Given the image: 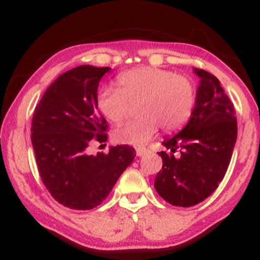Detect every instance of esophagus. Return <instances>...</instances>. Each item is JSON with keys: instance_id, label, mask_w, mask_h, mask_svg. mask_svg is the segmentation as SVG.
I'll use <instances>...</instances> for the list:
<instances>
[{"instance_id": "obj_1", "label": "esophagus", "mask_w": 260, "mask_h": 260, "mask_svg": "<svg viewBox=\"0 0 260 260\" xmlns=\"http://www.w3.org/2000/svg\"><path fill=\"white\" fill-rule=\"evenodd\" d=\"M148 152V149L147 148H137L136 149V154H137V156H143V155H145Z\"/></svg>"}]
</instances>
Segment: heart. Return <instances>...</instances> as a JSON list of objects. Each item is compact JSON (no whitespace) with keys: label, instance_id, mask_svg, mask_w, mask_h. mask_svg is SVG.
Returning <instances> with one entry per match:
<instances>
[{"label":"heart","instance_id":"b5f03b06","mask_svg":"<svg viewBox=\"0 0 260 260\" xmlns=\"http://www.w3.org/2000/svg\"><path fill=\"white\" fill-rule=\"evenodd\" d=\"M118 88L103 87L97 106L110 122L119 124L138 103L137 119L113 131L119 143L141 145L157 131H174L187 122L195 104V88L187 77L157 67H137L117 77Z\"/></svg>","mask_w":260,"mask_h":260}]
</instances>
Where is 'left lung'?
Segmentation results:
<instances>
[{
  "mask_svg": "<svg viewBox=\"0 0 260 260\" xmlns=\"http://www.w3.org/2000/svg\"><path fill=\"white\" fill-rule=\"evenodd\" d=\"M200 78L187 125L162 144V169L155 189L173 206L190 207L207 199L227 172L237 142L236 110L216 77L194 69Z\"/></svg>",
  "mask_w": 260,
  "mask_h": 260,
  "instance_id": "left-lung-1",
  "label": "left lung"
}]
</instances>
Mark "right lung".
<instances>
[{
	"instance_id": "add662e5",
	"label": "right lung",
	"mask_w": 260,
	"mask_h": 260,
	"mask_svg": "<svg viewBox=\"0 0 260 260\" xmlns=\"http://www.w3.org/2000/svg\"><path fill=\"white\" fill-rule=\"evenodd\" d=\"M110 70L83 65L62 73L46 90L31 119V144L42 182L71 209L101 205L136 156L129 145L111 147L108 154H88L92 143L108 140L97 91Z\"/></svg>"
}]
</instances>
